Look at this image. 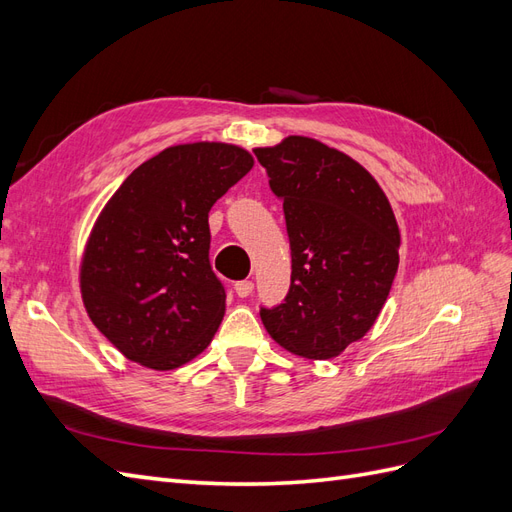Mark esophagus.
Masks as SVG:
<instances>
[{"label":"esophagus","instance_id":"esophagus-1","mask_svg":"<svg viewBox=\"0 0 512 512\" xmlns=\"http://www.w3.org/2000/svg\"><path fill=\"white\" fill-rule=\"evenodd\" d=\"M252 290H254V284L250 282V280H241V282H237L235 284V292L239 294L241 299H245V297H250L252 294Z\"/></svg>","mask_w":512,"mask_h":512}]
</instances>
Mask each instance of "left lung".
Returning a JSON list of instances; mask_svg holds the SVG:
<instances>
[{
	"mask_svg": "<svg viewBox=\"0 0 512 512\" xmlns=\"http://www.w3.org/2000/svg\"><path fill=\"white\" fill-rule=\"evenodd\" d=\"M284 203L290 290L260 309L284 350L312 361L342 354L374 327L399 265L389 198L359 162L309 136L254 149Z\"/></svg>",
	"mask_w": 512,
	"mask_h": 512,
	"instance_id": "8db88e82",
	"label": "left lung"
}]
</instances>
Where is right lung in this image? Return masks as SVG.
Wrapping results in <instances>:
<instances>
[{"instance_id":"1","label":"right lung","mask_w":512,"mask_h":512,"mask_svg":"<svg viewBox=\"0 0 512 512\" xmlns=\"http://www.w3.org/2000/svg\"><path fill=\"white\" fill-rule=\"evenodd\" d=\"M252 166L237 145H173L108 198L79 284L89 320L126 359L168 371L211 344L226 292L209 265V211Z\"/></svg>"}]
</instances>
